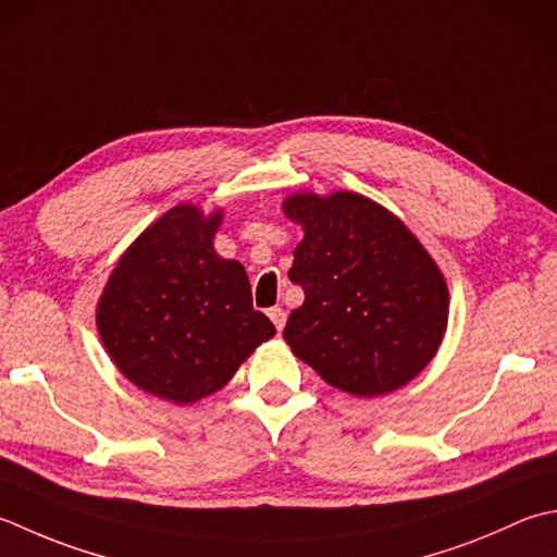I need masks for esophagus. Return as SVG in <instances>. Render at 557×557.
<instances>
[{"label":"esophagus","mask_w":557,"mask_h":557,"mask_svg":"<svg viewBox=\"0 0 557 557\" xmlns=\"http://www.w3.org/2000/svg\"><path fill=\"white\" fill-rule=\"evenodd\" d=\"M268 315H270V321L275 323V329H277V331L285 329V323H287V313H285V309H280V307H272V309L268 311Z\"/></svg>","instance_id":"obj_1"}]
</instances>
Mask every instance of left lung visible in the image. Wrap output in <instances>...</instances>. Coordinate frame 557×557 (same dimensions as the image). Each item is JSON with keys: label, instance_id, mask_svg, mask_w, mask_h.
Wrapping results in <instances>:
<instances>
[{"label": "left lung", "instance_id": "obj_1", "mask_svg": "<svg viewBox=\"0 0 557 557\" xmlns=\"http://www.w3.org/2000/svg\"><path fill=\"white\" fill-rule=\"evenodd\" d=\"M304 226L289 280L304 304L285 341L301 362L352 396H384L416 379L449 319V289L398 216L357 193H304L285 202Z\"/></svg>", "mask_w": 557, "mask_h": 557}]
</instances>
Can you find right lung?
<instances>
[{
    "mask_svg": "<svg viewBox=\"0 0 557 557\" xmlns=\"http://www.w3.org/2000/svg\"><path fill=\"white\" fill-rule=\"evenodd\" d=\"M222 212L178 205L120 258L98 301L108 355L135 386L178 406L222 388L275 335L238 260L212 246Z\"/></svg>",
    "mask_w": 557,
    "mask_h": 557,
    "instance_id": "obj_1",
    "label": "right lung"
}]
</instances>
